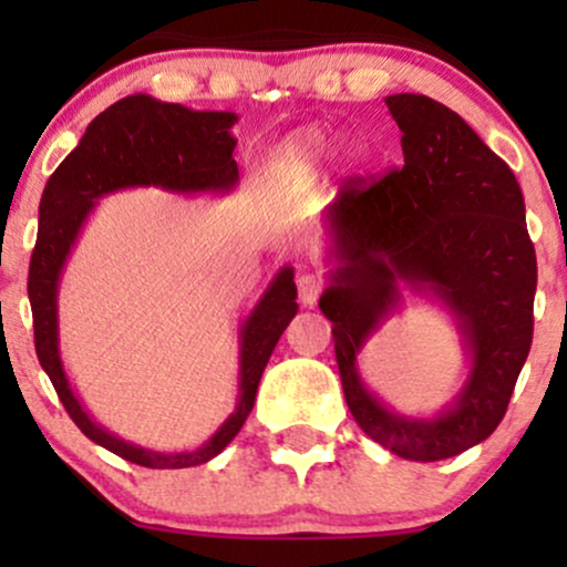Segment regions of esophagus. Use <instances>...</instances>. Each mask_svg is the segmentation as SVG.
Returning a JSON list of instances; mask_svg holds the SVG:
<instances>
[{
	"label": "esophagus",
	"instance_id": "esophagus-1",
	"mask_svg": "<svg viewBox=\"0 0 567 567\" xmlns=\"http://www.w3.org/2000/svg\"><path fill=\"white\" fill-rule=\"evenodd\" d=\"M324 290V279L320 275H315V271H303L301 277H298V296H301V301L306 306H315L320 301Z\"/></svg>",
	"mask_w": 567,
	"mask_h": 567
}]
</instances>
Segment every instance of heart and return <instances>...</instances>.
Masks as SVG:
<instances>
[{
	"label": "heart",
	"instance_id": "heart-1",
	"mask_svg": "<svg viewBox=\"0 0 567 567\" xmlns=\"http://www.w3.org/2000/svg\"><path fill=\"white\" fill-rule=\"evenodd\" d=\"M324 143H328L324 130H306L301 138H296L290 146L282 148V154H279L275 165V178H290V175L301 171V167L315 165L317 157L322 154Z\"/></svg>",
	"mask_w": 567,
	"mask_h": 567
}]
</instances>
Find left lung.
I'll return each mask as SVG.
<instances>
[{
  "mask_svg": "<svg viewBox=\"0 0 567 567\" xmlns=\"http://www.w3.org/2000/svg\"><path fill=\"white\" fill-rule=\"evenodd\" d=\"M386 106L405 165L338 192L328 210L338 266L320 309L362 432L400 458L440 461L491 437L504 419L533 341L536 250L517 178L458 114L415 93L389 95ZM400 284L452 311L473 360L454 405L434 420L394 414L355 365Z\"/></svg>",
  "mask_w": 567,
  "mask_h": 567,
  "instance_id": "left-lung-1",
  "label": "left lung"
}]
</instances>
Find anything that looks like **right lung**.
Here are the masks:
<instances>
[{
  "instance_id": "add662e5",
  "label": "right lung",
  "mask_w": 567,
  "mask_h": 567,
  "mask_svg": "<svg viewBox=\"0 0 567 567\" xmlns=\"http://www.w3.org/2000/svg\"><path fill=\"white\" fill-rule=\"evenodd\" d=\"M231 112H192L181 103L130 95L90 122L80 146L58 165L39 202V231L29 264V301L34 315L39 365L53 381L63 408L84 437L148 470H186L216 458L250 415L264 368L279 336L298 311L292 269L271 279L264 298L239 328V402L213 437L181 451L148 447L122 437L87 408L71 386L58 347V279L95 199L127 186L167 192H229L239 181L231 152L237 146Z\"/></svg>"
}]
</instances>
